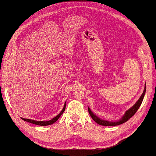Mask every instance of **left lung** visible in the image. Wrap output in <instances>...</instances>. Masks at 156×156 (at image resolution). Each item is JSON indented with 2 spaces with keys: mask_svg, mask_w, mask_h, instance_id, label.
Segmentation results:
<instances>
[{
  "mask_svg": "<svg viewBox=\"0 0 156 156\" xmlns=\"http://www.w3.org/2000/svg\"><path fill=\"white\" fill-rule=\"evenodd\" d=\"M145 91H146V84H145V87H144V90L143 93H142V94H141V97H140V98L138 99V101L136 102H135V105H133V107H131L130 108H129L128 110L125 112V114L123 115V116H122V117L118 121H109L104 120V119L99 118L98 117H97V115H94L93 112H92V111L90 110V108L88 107L89 114H90L92 119H93V120L96 122H97V123L101 125H103V126H116V125H121L122 123H124V122H125L126 121H127L131 117H133V116L135 114V112L137 111L139 108H140V107L142 103V101H143V99L144 98Z\"/></svg>",
  "mask_w": 156,
  "mask_h": 156,
  "instance_id": "obj_1",
  "label": "left lung"
}]
</instances>
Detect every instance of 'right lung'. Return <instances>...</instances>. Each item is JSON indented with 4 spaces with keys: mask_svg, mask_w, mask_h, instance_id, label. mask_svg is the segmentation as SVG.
I'll return each instance as SVG.
<instances>
[{
    "mask_svg": "<svg viewBox=\"0 0 156 156\" xmlns=\"http://www.w3.org/2000/svg\"><path fill=\"white\" fill-rule=\"evenodd\" d=\"M66 102H65L64 105V107H63V109L62 110V111L59 112V113L54 118H53L52 119L48 121H35V120H32V119H24V118H21V119L23 120H24L25 121H27L29 122H31V123L33 124H35V125H40V126H47V125H51L53 123H54L55 122L57 121L58 120V119L60 117V116L63 114V112H64L65 111V108H66Z\"/></svg>",
    "mask_w": 156,
    "mask_h": 156,
    "instance_id": "right-lung-1",
    "label": "right lung"
}]
</instances>
